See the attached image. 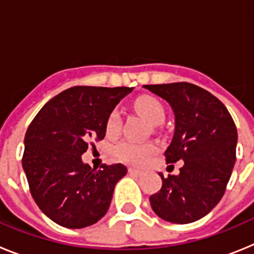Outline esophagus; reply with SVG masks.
<instances>
[{
  "instance_id": "1",
  "label": "esophagus",
  "mask_w": 254,
  "mask_h": 254,
  "mask_svg": "<svg viewBox=\"0 0 254 254\" xmlns=\"http://www.w3.org/2000/svg\"><path fill=\"white\" fill-rule=\"evenodd\" d=\"M128 173L129 174H132V176H137V177L143 176V172H141V170H137V169H133V168H129Z\"/></svg>"
}]
</instances>
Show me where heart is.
<instances>
[{
    "label": "heart",
    "instance_id": "1",
    "mask_svg": "<svg viewBox=\"0 0 254 254\" xmlns=\"http://www.w3.org/2000/svg\"><path fill=\"white\" fill-rule=\"evenodd\" d=\"M136 109L143 116V118L152 126L161 125L165 120V112H164L163 105L159 100L151 96H142L136 102ZM121 123H122V117L121 111L118 108L113 109L111 114L108 116L107 120V133L117 134L121 129ZM156 146L154 143H138L134 141L125 140L121 141L118 145L114 147V154L120 160L125 163L133 164V165H143L147 159L155 154Z\"/></svg>",
    "mask_w": 254,
    "mask_h": 254
}]
</instances>
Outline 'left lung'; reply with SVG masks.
Wrapping results in <instances>:
<instances>
[{
	"mask_svg": "<svg viewBox=\"0 0 254 254\" xmlns=\"http://www.w3.org/2000/svg\"><path fill=\"white\" fill-rule=\"evenodd\" d=\"M167 100L174 113V134L167 163L183 160L178 176L164 178L150 205L174 224L202 219L225 193L235 163L238 132L225 105L207 90L188 82L143 85Z\"/></svg>",
	"mask_w": 254,
	"mask_h": 254,
	"instance_id": "left-lung-1",
	"label": "left lung"
}]
</instances>
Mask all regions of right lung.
<instances>
[{
  "label": "right lung",
  "mask_w": 254,
  "mask_h": 254,
  "mask_svg": "<svg viewBox=\"0 0 254 254\" xmlns=\"http://www.w3.org/2000/svg\"><path fill=\"white\" fill-rule=\"evenodd\" d=\"M133 87L73 86L52 98L35 116L24 138L22 168L30 193L56 224L81 229L107 214L122 164L91 169L81 155L103 140L107 120Z\"/></svg>",
  "instance_id": "obj_1"
}]
</instances>
